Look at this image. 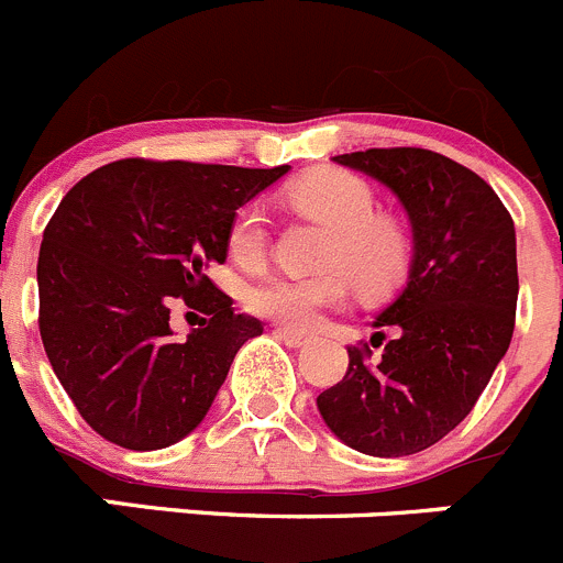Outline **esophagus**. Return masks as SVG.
<instances>
[{"instance_id": "34e87169", "label": "esophagus", "mask_w": 563, "mask_h": 563, "mask_svg": "<svg viewBox=\"0 0 563 563\" xmlns=\"http://www.w3.org/2000/svg\"><path fill=\"white\" fill-rule=\"evenodd\" d=\"M275 335H277V339H280L286 346H306V344H308V335L294 333V330H286V328H277Z\"/></svg>"}]
</instances>
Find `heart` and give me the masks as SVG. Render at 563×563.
I'll use <instances>...</instances> for the list:
<instances>
[{
    "label": "heart",
    "mask_w": 563,
    "mask_h": 563,
    "mask_svg": "<svg viewBox=\"0 0 563 563\" xmlns=\"http://www.w3.org/2000/svg\"><path fill=\"white\" fill-rule=\"evenodd\" d=\"M288 202L330 228L317 277L269 275L252 283L244 302L252 313L291 330H311L322 311L344 302L350 280L361 294L380 297L397 288L411 264V239L397 219L375 213V191L341 169H317L286 188ZM269 219L261 202H246L230 222L228 250L239 264L266 252Z\"/></svg>",
    "instance_id": "heart-1"
}]
</instances>
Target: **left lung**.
<instances>
[{"mask_svg": "<svg viewBox=\"0 0 563 563\" xmlns=\"http://www.w3.org/2000/svg\"><path fill=\"white\" fill-rule=\"evenodd\" d=\"M333 161L400 199L413 255L402 291L372 322L397 330L383 358L369 364V350L350 346L344 380L319 394L317 408L346 448L400 459L444 439L506 355L519 294L517 233L492 186L439 152L397 146Z\"/></svg>", "mask_w": 563, "mask_h": 563, "instance_id": "left-lung-1", "label": "left lung"}]
</instances>
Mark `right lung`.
I'll list each match as a JSON object with an SVG mask.
<instances>
[{
	"mask_svg": "<svg viewBox=\"0 0 563 563\" xmlns=\"http://www.w3.org/2000/svg\"><path fill=\"white\" fill-rule=\"evenodd\" d=\"M286 172L128 157L60 199L38 252L41 341L102 439L128 450L186 439L244 341L264 333L205 269L228 261L235 210ZM175 296L209 317L180 342L168 328Z\"/></svg>",
	"mask_w": 563,
	"mask_h": 563,
	"instance_id": "right-lung-1",
	"label": "right lung"
}]
</instances>
